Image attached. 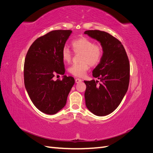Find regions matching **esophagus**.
<instances>
[{"label": "esophagus", "instance_id": "34e87169", "mask_svg": "<svg viewBox=\"0 0 153 153\" xmlns=\"http://www.w3.org/2000/svg\"><path fill=\"white\" fill-rule=\"evenodd\" d=\"M82 80L81 79H80V78H76L75 79V82L76 83V84H78V83L81 82Z\"/></svg>", "mask_w": 153, "mask_h": 153}]
</instances>
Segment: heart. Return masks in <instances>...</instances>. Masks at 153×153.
<instances>
[{
    "label": "heart",
    "instance_id": "1",
    "mask_svg": "<svg viewBox=\"0 0 153 153\" xmlns=\"http://www.w3.org/2000/svg\"><path fill=\"white\" fill-rule=\"evenodd\" d=\"M72 48L75 53H81L80 63L74 64L69 68V72L73 76L83 77L89 70V65L96 66L100 63L103 55V47L100 44H95L91 39L80 38L73 40ZM73 53L67 47L62 50V58L64 62H71Z\"/></svg>",
    "mask_w": 153,
    "mask_h": 153
}]
</instances>
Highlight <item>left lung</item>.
<instances>
[{
	"label": "left lung",
	"mask_w": 153,
	"mask_h": 153,
	"mask_svg": "<svg viewBox=\"0 0 153 153\" xmlns=\"http://www.w3.org/2000/svg\"><path fill=\"white\" fill-rule=\"evenodd\" d=\"M84 33L101 43L103 55L92 71L99 81H84L87 108L98 116L108 115L117 108L128 89L129 61L121 41L105 31L86 30Z\"/></svg>",
	"instance_id": "1"
}]
</instances>
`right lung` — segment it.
<instances>
[{"mask_svg": "<svg viewBox=\"0 0 153 153\" xmlns=\"http://www.w3.org/2000/svg\"><path fill=\"white\" fill-rule=\"evenodd\" d=\"M71 32L70 30L50 31L36 39L26 54L25 89L34 106L45 114L53 115L61 110L75 84L72 76L53 80L54 76L65 73L62 50Z\"/></svg>", "mask_w": 153, "mask_h": 153, "instance_id": "add662e5", "label": "right lung"}]
</instances>
